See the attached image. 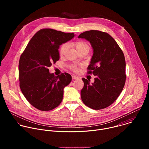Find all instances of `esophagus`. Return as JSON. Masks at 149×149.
<instances>
[{"instance_id":"obj_1","label":"esophagus","mask_w":149,"mask_h":149,"mask_svg":"<svg viewBox=\"0 0 149 149\" xmlns=\"http://www.w3.org/2000/svg\"><path fill=\"white\" fill-rule=\"evenodd\" d=\"M72 79H77L78 78V77L75 76V75H72Z\"/></svg>"}]
</instances>
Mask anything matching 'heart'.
<instances>
[{
	"label": "heart",
	"instance_id": "b5f03b06",
	"mask_svg": "<svg viewBox=\"0 0 149 149\" xmlns=\"http://www.w3.org/2000/svg\"><path fill=\"white\" fill-rule=\"evenodd\" d=\"M72 46L75 48V49L78 52L82 49H86V48H90L88 44L86 43V42L84 41L75 42L74 43L72 44ZM67 48H68L67 44H62L59 48V54L61 55H62L64 54L67 50ZM71 68L74 71H78V67L77 65H71Z\"/></svg>",
	"mask_w": 149,
	"mask_h": 149
}]
</instances>
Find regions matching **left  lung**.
Returning a JSON list of instances; mask_svg holds the SVG:
<instances>
[{"label": "left lung", "mask_w": 149, "mask_h": 149, "mask_svg": "<svg viewBox=\"0 0 149 149\" xmlns=\"http://www.w3.org/2000/svg\"><path fill=\"white\" fill-rule=\"evenodd\" d=\"M90 42L94 54L87 74L96 76L94 82L82 78V102L94 110H101L112 104L121 93L126 79L124 54L109 33L96 30L84 32L78 36Z\"/></svg>", "instance_id": "obj_1"}]
</instances>
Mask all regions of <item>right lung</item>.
Listing matches in <instances>:
<instances>
[{
	"label": "right lung",
	"mask_w": 149,
	"mask_h": 149,
	"mask_svg": "<svg viewBox=\"0 0 149 149\" xmlns=\"http://www.w3.org/2000/svg\"><path fill=\"white\" fill-rule=\"evenodd\" d=\"M53 29L38 31L31 38L19 62V86L24 95L33 107L49 111L61 104L63 88L72 77L65 72L58 76L49 72L48 68L59 59V45L74 37Z\"/></svg>",
	"instance_id": "obj_1"
}]
</instances>
